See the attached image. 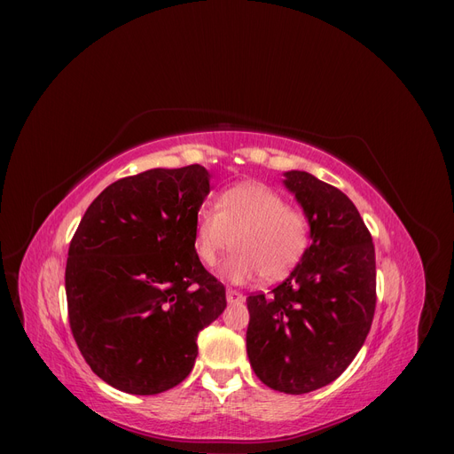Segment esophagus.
<instances>
[{"label": "esophagus", "mask_w": 454, "mask_h": 454, "mask_svg": "<svg viewBox=\"0 0 454 454\" xmlns=\"http://www.w3.org/2000/svg\"><path fill=\"white\" fill-rule=\"evenodd\" d=\"M227 301H229V303H232V305H237V303H242L244 295L240 292H237V290H227Z\"/></svg>", "instance_id": "esophagus-1"}]
</instances>
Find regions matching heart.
<instances>
[{
	"label": "heart",
	"mask_w": 454,
	"mask_h": 454,
	"mask_svg": "<svg viewBox=\"0 0 454 454\" xmlns=\"http://www.w3.org/2000/svg\"><path fill=\"white\" fill-rule=\"evenodd\" d=\"M195 252L206 267H214L231 244L225 261L231 282L255 277L280 280L303 259L310 244V219L305 210L286 204L278 191L257 182L225 189L215 208L202 206L195 217Z\"/></svg>",
	"instance_id": "obj_1"
}]
</instances>
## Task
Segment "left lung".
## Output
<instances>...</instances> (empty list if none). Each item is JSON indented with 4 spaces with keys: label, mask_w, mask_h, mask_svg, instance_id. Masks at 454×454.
<instances>
[{
    "label": "left lung",
    "mask_w": 454,
    "mask_h": 454,
    "mask_svg": "<svg viewBox=\"0 0 454 454\" xmlns=\"http://www.w3.org/2000/svg\"><path fill=\"white\" fill-rule=\"evenodd\" d=\"M312 244L282 284L252 294L246 350L259 380L286 394L333 382L360 352L377 305L375 246L354 202L309 172H286Z\"/></svg>",
    "instance_id": "obj_1"
}]
</instances>
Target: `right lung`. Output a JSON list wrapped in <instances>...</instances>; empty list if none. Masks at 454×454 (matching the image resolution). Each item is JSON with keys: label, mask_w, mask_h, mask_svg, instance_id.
<instances>
[{"label": "right lung", "mask_w": 454, "mask_h": 454, "mask_svg": "<svg viewBox=\"0 0 454 454\" xmlns=\"http://www.w3.org/2000/svg\"><path fill=\"white\" fill-rule=\"evenodd\" d=\"M208 177L200 164L121 177L81 217L66 263L67 318L85 362L117 390L180 384L199 332L227 307L193 240Z\"/></svg>", "instance_id": "add662e5"}]
</instances>
